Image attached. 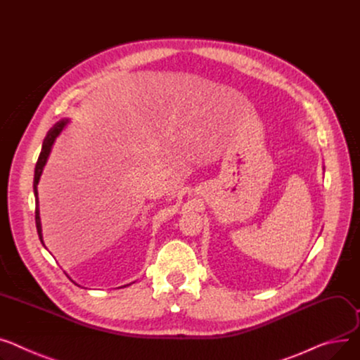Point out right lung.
Masks as SVG:
<instances>
[{"label":"right lung","instance_id":"right-lung-1","mask_svg":"<svg viewBox=\"0 0 360 360\" xmlns=\"http://www.w3.org/2000/svg\"><path fill=\"white\" fill-rule=\"evenodd\" d=\"M69 123V118H62L59 120V122L47 131L44 140H43V145H41V152H40V156L37 159V163H36V167H34V181H33V191H34V198H36V227H37V233H39V238L40 242L43 243V234H41V221H40V211H39V193H37V185H39V181H40V176H41V172H43V167L47 162V159H49V155L52 152V146L53 143L56 140V137L60 134V131L66 127V124ZM44 246V243H43ZM130 283L124 285V286H129Z\"/></svg>","mask_w":360,"mask_h":360}]
</instances>
